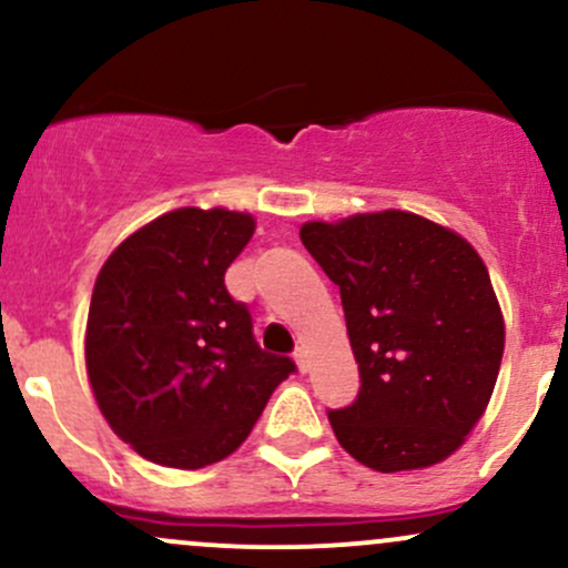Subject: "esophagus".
<instances>
[{
	"instance_id": "esophagus-1",
	"label": "esophagus",
	"mask_w": 568,
	"mask_h": 568,
	"mask_svg": "<svg viewBox=\"0 0 568 568\" xmlns=\"http://www.w3.org/2000/svg\"><path fill=\"white\" fill-rule=\"evenodd\" d=\"M293 361H296V366L302 374H306L310 371V355H306L304 347H296V352H293Z\"/></svg>"
}]
</instances>
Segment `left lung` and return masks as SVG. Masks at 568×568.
Masks as SVG:
<instances>
[{
	"label": "left lung",
	"instance_id": "1",
	"mask_svg": "<svg viewBox=\"0 0 568 568\" xmlns=\"http://www.w3.org/2000/svg\"><path fill=\"white\" fill-rule=\"evenodd\" d=\"M302 243L338 285L361 389L328 422L379 473L438 465L497 384L505 323L491 277L459 234L406 211L310 221Z\"/></svg>",
	"mask_w": 568,
	"mask_h": 568
}]
</instances>
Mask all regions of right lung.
Wrapping results in <instances>:
<instances>
[{
	"mask_svg": "<svg viewBox=\"0 0 568 568\" xmlns=\"http://www.w3.org/2000/svg\"><path fill=\"white\" fill-rule=\"evenodd\" d=\"M253 230L247 213L179 207L130 234L95 280L90 387L143 459L175 470L224 459L296 371L258 347L251 312L224 285Z\"/></svg>",
	"mask_w": 568,
	"mask_h": 568,
	"instance_id": "1",
	"label": "right lung"
}]
</instances>
